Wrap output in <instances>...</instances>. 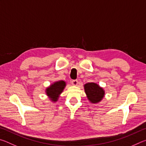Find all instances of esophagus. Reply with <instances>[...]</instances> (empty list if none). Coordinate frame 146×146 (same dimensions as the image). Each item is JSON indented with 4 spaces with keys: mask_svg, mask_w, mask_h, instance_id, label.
Here are the masks:
<instances>
[{
    "mask_svg": "<svg viewBox=\"0 0 146 146\" xmlns=\"http://www.w3.org/2000/svg\"><path fill=\"white\" fill-rule=\"evenodd\" d=\"M72 84L73 85V86H77V84H78V80H72Z\"/></svg>",
    "mask_w": 146,
    "mask_h": 146,
    "instance_id": "esophagus-1",
    "label": "esophagus"
}]
</instances>
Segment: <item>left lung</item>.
I'll return each mask as SVG.
<instances>
[{"mask_svg":"<svg viewBox=\"0 0 146 146\" xmlns=\"http://www.w3.org/2000/svg\"><path fill=\"white\" fill-rule=\"evenodd\" d=\"M84 88L88 99L91 103L97 104L104 97L105 91L97 83H87L84 86Z\"/></svg>","mask_w":146,"mask_h":146,"instance_id":"1","label":"left lung"}]
</instances>
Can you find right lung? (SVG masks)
<instances>
[{
  "instance_id": "right-lung-1",
  "label": "right lung",
  "mask_w": 146,
  "mask_h": 146,
  "mask_svg": "<svg viewBox=\"0 0 146 146\" xmlns=\"http://www.w3.org/2000/svg\"><path fill=\"white\" fill-rule=\"evenodd\" d=\"M66 86V82L59 80L53 82L46 89V93L52 102H55L58 100L60 94L63 92Z\"/></svg>"
}]
</instances>
